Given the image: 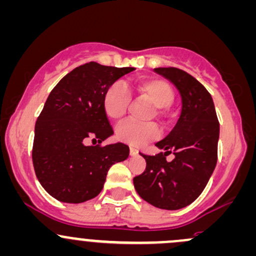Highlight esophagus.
Listing matches in <instances>:
<instances>
[{
  "label": "esophagus",
  "instance_id": "1",
  "mask_svg": "<svg viewBox=\"0 0 256 256\" xmlns=\"http://www.w3.org/2000/svg\"><path fill=\"white\" fill-rule=\"evenodd\" d=\"M130 154H131V156H137V154H138V150L131 146V147H130Z\"/></svg>",
  "mask_w": 256,
  "mask_h": 256
}]
</instances>
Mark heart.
I'll list each match as a JSON object with an SVG mask.
<instances>
[{
    "label": "heart",
    "instance_id": "1",
    "mask_svg": "<svg viewBox=\"0 0 256 256\" xmlns=\"http://www.w3.org/2000/svg\"><path fill=\"white\" fill-rule=\"evenodd\" d=\"M137 90L158 108H168L174 100V91L166 81L160 78H147L138 84ZM130 103V91L122 81L114 82L106 88L103 96V109L106 116L120 120L128 110ZM159 128L154 124H141L128 120L115 128V137L119 141L132 146H141L144 142L156 138Z\"/></svg>",
    "mask_w": 256,
    "mask_h": 256
}]
</instances>
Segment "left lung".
Masks as SVG:
<instances>
[{"label":"left lung","instance_id":"1","mask_svg":"<svg viewBox=\"0 0 256 256\" xmlns=\"http://www.w3.org/2000/svg\"><path fill=\"white\" fill-rule=\"evenodd\" d=\"M154 72L176 86L182 109L169 134L156 143L164 153H140L147 166L134 178V184L140 196L152 206L178 210L200 196L214 172L220 125L212 96L196 78L178 68H156ZM171 151L176 158L166 162Z\"/></svg>","mask_w":256,"mask_h":256}]
</instances>
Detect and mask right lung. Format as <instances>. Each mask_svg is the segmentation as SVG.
Masks as SVG:
<instances>
[{
  "label": "right lung",
  "instance_id": "right-lung-1",
  "mask_svg": "<svg viewBox=\"0 0 256 256\" xmlns=\"http://www.w3.org/2000/svg\"><path fill=\"white\" fill-rule=\"evenodd\" d=\"M132 70L90 62L72 70L50 91L36 120L32 164L41 186L57 200L76 204L94 198L109 168L128 159V146H100L114 134L103 96ZM88 138L98 144L87 146Z\"/></svg>",
  "mask_w": 256,
  "mask_h": 256
}]
</instances>
